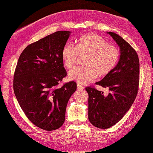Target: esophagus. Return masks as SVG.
Here are the masks:
<instances>
[{
    "instance_id": "34e87169",
    "label": "esophagus",
    "mask_w": 153,
    "mask_h": 153,
    "mask_svg": "<svg viewBox=\"0 0 153 153\" xmlns=\"http://www.w3.org/2000/svg\"><path fill=\"white\" fill-rule=\"evenodd\" d=\"M77 88H78V90H83V89H84L85 88L82 85H81L78 84V85H77Z\"/></svg>"
}]
</instances>
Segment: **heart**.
<instances>
[{"label": "heart", "instance_id": "obj_1", "mask_svg": "<svg viewBox=\"0 0 153 153\" xmlns=\"http://www.w3.org/2000/svg\"><path fill=\"white\" fill-rule=\"evenodd\" d=\"M81 57L85 66L75 68L68 74L71 80L86 83L99 76L104 78L110 74L118 64L120 52L117 46L108 44L107 40L99 34L89 33L78 39L76 46L65 44L61 51L64 66L72 69L80 62Z\"/></svg>", "mask_w": 153, "mask_h": 153}]
</instances>
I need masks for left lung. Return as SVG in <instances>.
<instances>
[{
    "label": "left lung",
    "mask_w": 153,
    "mask_h": 153,
    "mask_svg": "<svg viewBox=\"0 0 153 153\" xmlns=\"http://www.w3.org/2000/svg\"><path fill=\"white\" fill-rule=\"evenodd\" d=\"M107 33L119 46L121 55L114 70L96 85L108 88L109 93L106 97L94 87L85 88L89 96V121L101 129L113 126L128 111L138 94L140 76L139 59L135 49L118 34Z\"/></svg>",
    "instance_id": "left-lung-1"
}]
</instances>
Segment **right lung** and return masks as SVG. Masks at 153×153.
<instances>
[{"mask_svg":"<svg viewBox=\"0 0 153 153\" xmlns=\"http://www.w3.org/2000/svg\"><path fill=\"white\" fill-rule=\"evenodd\" d=\"M71 32L59 31L30 44L21 53L14 73L13 90L27 119L45 131L59 128L76 90L74 81L57 88L67 72L61 51Z\"/></svg>","mask_w":153,"mask_h":153,"instance_id":"1","label":"right lung"}]
</instances>
